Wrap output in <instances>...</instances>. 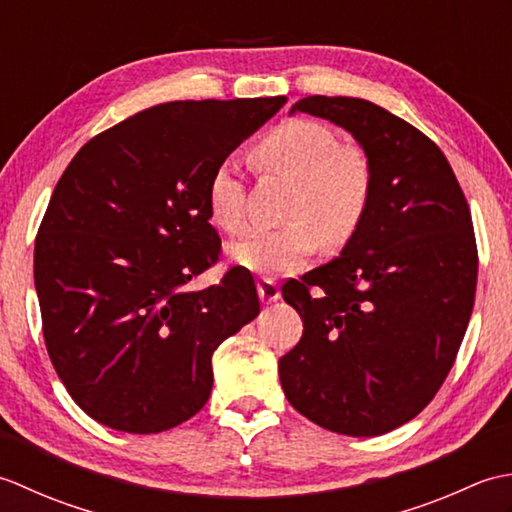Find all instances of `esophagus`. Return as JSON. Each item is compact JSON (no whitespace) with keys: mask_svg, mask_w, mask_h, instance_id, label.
Returning a JSON list of instances; mask_svg holds the SVG:
<instances>
[{"mask_svg":"<svg viewBox=\"0 0 512 512\" xmlns=\"http://www.w3.org/2000/svg\"><path fill=\"white\" fill-rule=\"evenodd\" d=\"M257 290H259V297H262L264 303H275L281 297V290L277 286V281L268 279V277L257 281Z\"/></svg>","mask_w":512,"mask_h":512,"instance_id":"obj_1","label":"esophagus"}]
</instances>
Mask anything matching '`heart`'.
<instances>
[{"instance_id":"heart-1","label":"heart","mask_w":512,"mask_h":512,"mask_svg":"<svg viewBox=\"0 0 512 512\" xmlns=\"http://www.w3.org/2000/svg\"><path fill=\"white\" fill-rule=\"evenodd\" d=\"M257 162L295 180L286 206L288 224L255 231L228 246V255L257 275L292 273L317 253L319 239L343 246L361 228L372 204L374 171L356 145H341L332 127L317 121H290L262 138ZM209 213L222 231H246V189L233 165L217 167L209 182Z\"/></svg>"}]
</instances>
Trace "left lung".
Here are the masks:
<instances>
[{
    "label": "left lung",
    "mask_w": 512,
    "mask_h": 512,
    "mask_svg": "<svg viewBox=\"0 0 512 512\" xmlns=\"http://www.w3.org/2000/svg\"><path fill=\"white\" fill-rule=\"evenodd\" d=\"M292 112L347 129L374 193L341 257L281 288L303 336L279 358V380L319 427L383 436L429 405L458 356L477 284L471 211L440 147L380 105L308 96Z\"/></svg>",
    "instance_id": "1"
}]
</instances>
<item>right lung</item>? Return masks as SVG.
Masks as SVG:
<instances>
[{
  "instance_id": "obj_1",
  "label": "right lung",
  "mask_w": 512,
  "mask_h": 512,
  "mask_svg": "<svg viewBox=\"0 0 512 512\" xmlns=\"http://www.w3.org/2000/svg\"><path fill=\"white\" fill-rule=\"evenodd\" d=\"M286 96L171 101L88 140L52 191L35 239L50 361L96 422L160 433L211 396V358L259 314L253 275L187 284L220 259L209 182Z\"/></svg>"
}]
</instances>
